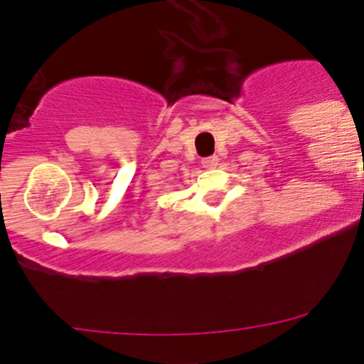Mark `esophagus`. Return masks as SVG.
<instances>
[{
	"label": "esophagus",
	"mask_w": 364,
	"mask_h": 364,
	"mask_svg": "<svg viewBox=\"0 0 364 364\" xmlns=\"http://www.w3.org/2000/svg\"><path fill=\"white\" fill-rule=\"evenodd\" d=\"M218 165V156H208V159L203 160L204 168H215Z\"/></svg>",
	"instance_id": "1"
}]
</instances>
